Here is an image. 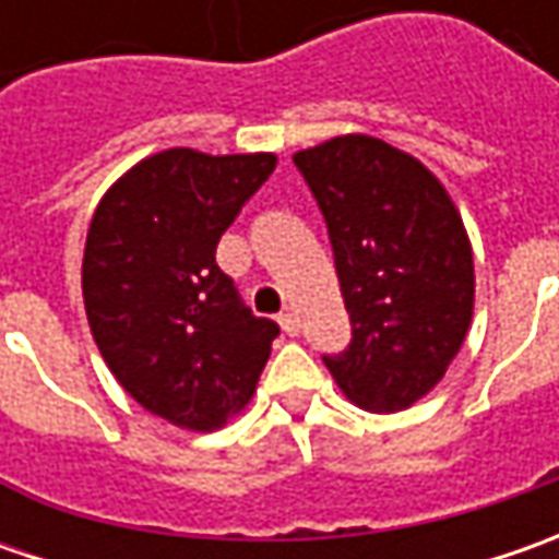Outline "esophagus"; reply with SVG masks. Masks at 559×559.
<instances>
[{
  "label": "esophagus",
  "instance_id": "obj_1",
  "mask_svg": "<svg viewBox=\"0 0 559 559\" xmlns=\"http://www.w3.org/2000/svg\"><path fill=\"white\" fill-rule=\"evenodd\" d=\"M280 326H283V333L286 335H298L301 333V320H298V313H280Z\"/></svg>",
  "mask_w": 559,
  "mask_h": 559
}]
</instances>
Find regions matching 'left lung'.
I'll return each instance as SVG.
<instances>
[{"mask_svg":"<svg viewBox=\"0 0 559 559\" xmlns=\"http://www.w3.org/2000/svg\"><path fill=\"white\" fill-rule=\"evenodd\" d=\"M323 211L352 342L326 355L335 385L373 414L432 392L473 320V248L439 177L373 136L295 152Z\"/></svg>","mask_w":559,"mask_h":559,"instance_id":"obj_1","label":"left lung"}]
</instances>
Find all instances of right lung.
Returning a JSON list of instances; mask_svg holds the SVG:
<instances>
[{"label": "right lung", "mask_w": 559, "mask_h": 559, "mask_svg": "<svg viewBox=\"0 0 559 559\" xmlns=\"http://www.w3.org/2000/svg\"><path fill=\"white\" fill-rule=\"evenodd\" d=\"M276 155L167 148L98 202L83 305L123 392L180 429L211 432L246 407L280 326L254 317L214 251Z\"/></svg>", "instance_id": "add662e5"}]
</instances>
